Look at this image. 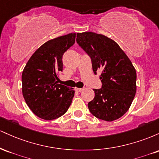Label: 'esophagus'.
I'll return each instance as SVG.
<instances>
[{
    "instance_id": "esophagus-1",
    "label": "esophagus",
    "mask_w": 159,
    "mask_h": 159,
    "mask_svg": "<svg viewBox=\"0 0 159 159\" xmlns=\"http://www.w3.org/2000/svg\"><path fill=\"white\" fill-rule=\"evenodd\" d=\"M83 90H84V88H77V87L75 89V90L76 92H81Z\"/></svg>"
}]
</instances>
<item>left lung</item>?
<instances>
[{
	"mask_svg": "<svg viewBox=\"0 0 159 159\" xmlns=\"http://www.w3.org/2000/svg\"><path fill=\"white\" fill-rule=\"evenodd\" d=\"M77 43L90 56L93 70L101 71L102 88L93 89L88 103L90 113L105 121H114L130 107L136 93V70L119 45L93 32L78 33Z\"/></svg>",
	"mask_w": 159,
	"mask_h": 159,
	"instance_id": "1",
	"label": "left lung"
}]
</instances>
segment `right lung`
<instances>
[{
    "label": "right lung",
    "mask_w": 159,
    "mask_h": 159,
    "mask_svg": "<svg viewBox=\"0 0 159 159\" xmlns=\"http://www.w3.org/2000/svg\"><path fill=\"white\" fill-rule=\"evenodd\" d=\"M75 41V34L59 36L39 47L27 61L21 75L22 94L27 106L43 120H52L66 112L73 88L57 84L63 71V54Z\"/></svg>",
    "instance_id": "right-lung-1"
}]
</instances>
